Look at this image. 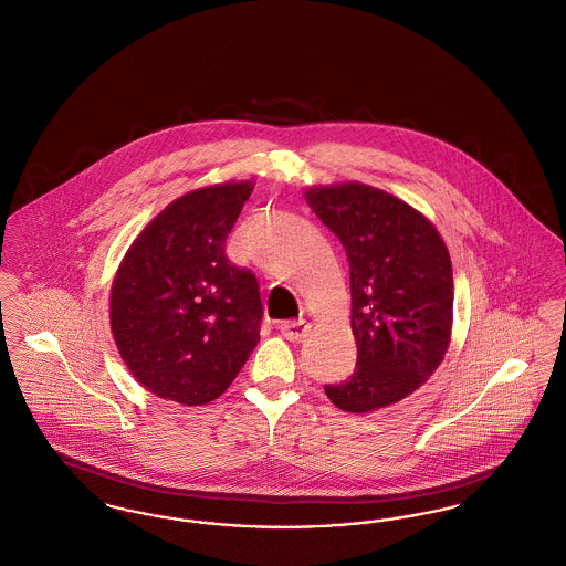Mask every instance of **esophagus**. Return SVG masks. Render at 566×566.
<instances>
[{"label":"esophagus","instance_id":"esophagus-1","mask_svg":"<svg viewBox=\"0 0 566 566\" xmlns=\"http://www.w3.org/2000/svg\"><path fill=\"white\" fill-rule=\"evenodd\" d=\"M280 333L289 342H301L310 333V323L305 321H293V323L280 324Z\"/></svg>","mask_w":566,"mask_h":566}]
</instances>
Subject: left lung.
<instances>
[{
    "mask_svg": "<svg viewBox=\"0 0 566 566\" xmlns=\"http://www.w3.org/2000/svg\"><path fill=\"white\" fill-rule=\"evenodd\" d=\"M305 201L339 238L350 265L356 369L324 392L350 413L399 403L434 374L450 346V252L427 216L376 187H314Z\"/></svg>",
    "mask_w": 566,
    "mask_h": 566,
    "instance_id": "obj_1",
    "label": "left lung"
}]
</instances>
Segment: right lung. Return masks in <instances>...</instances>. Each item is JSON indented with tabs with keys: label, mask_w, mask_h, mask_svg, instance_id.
<instances>
[{
	"label": "right lung",
	"mask_w": 566,
	"mask_h": 566,
	"mask_svg": "<svg viewBox=\"0 0 566 566\" xmlns=\"http://www.w3.org/2000/svg\"><path fill=\"white\" fill-rule=\"evenodd\" d=\"M254 189L224 182L171 201L135 238L116 271L109 324L135 379L176 403L206 405L259 344L263 303L254 273L224 254Z\"/></svg>",
	"instance_id": "1"
}]
</instances>
